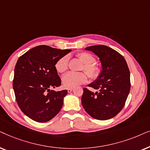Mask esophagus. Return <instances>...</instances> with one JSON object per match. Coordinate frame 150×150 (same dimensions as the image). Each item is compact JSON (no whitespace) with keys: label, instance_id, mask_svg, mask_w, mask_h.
<instances>
[{"label":"esophagus","instance_id":"esophagus-1","mask_svg":"<svg viewBox=\"0 0 150 150\" xmlns=\"http://www.w3.org/2000/svg\"><path fill=\"white\" fill-rule=\"evenodd\" d=\"M73 88H68L67 91H68V93H71V92H72V91H73Z\"/></svg>","mask_w":150,"mask_h":150}]
</instances>
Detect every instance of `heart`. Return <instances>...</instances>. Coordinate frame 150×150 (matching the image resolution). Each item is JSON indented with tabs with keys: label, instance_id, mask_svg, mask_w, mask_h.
I'll return each instance as SVG.
<instances>
[{
	"label": "heart",
	"instance_id": "1",
	"mask_svg": "<svg viewBox=\"0 0 150 150\" xmlns=\"http://www.w3.org/2000/svg\"><path fill=\"white\" fill-rule=\"evenodd\" d=\"M78 59L83 64V69L88 75L92 79H96L100 74V68L94 62V57L88 53L82 52L77 55ZM69 67V56L64 55L59 59L55 64V69L60 73H64ZM87 75L84 73H73L69 72L64 75L62 79V84L65 88H74L84 83L87 81Z\"/></svg>",
	"mask_w": 150,
	"mask_h": 150
}]
</instances>
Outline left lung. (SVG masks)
<instances>
[{"label":"left lung","instance_id":"8db88e82","mask_svg":"<svg viewBox=\"0 0 150 150\" xmlns=\"http://www.w3.org/2000/svg\"><path fill=\"white\" fill-rule=\"evenodd\" d=\"M85 50L99 58L100 74L88 85L97 91L83 88L81 104L94 119L108 120L115 117L124 106L130 90V73L124 57L105 45L91 46Z\"/></svg>","mask_w":150,"mask_h":150}]
</instances>
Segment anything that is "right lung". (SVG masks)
Wrapping results in <instances>:
<instances>
[{
    "instance_id": "add662e5",
    "label": "right lung",
    "mask_w": 150,
    "mask_h": 150,
    "mask_svg": "<svg viewBox=\"0 0 150 150\" xmlns=\"http://www.w3.org/2000/svg\"><path fill=\"white\" fill-rule=\"evenodd\" d=\"M71 51L40 45L18 59L13 88L19 108L32 120L47 122L60 111L68 91L56 92L50 88L61 85L55 64Z\"/></svg>"
}]
</instances>
